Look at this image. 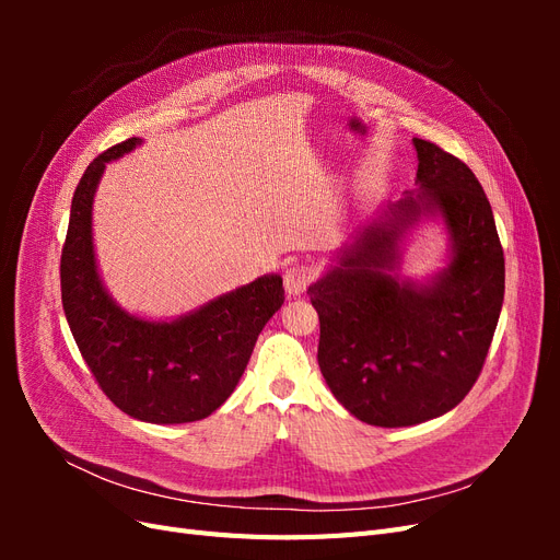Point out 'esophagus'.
<instances>
[{
	"instance_id": "1",
	"label": "esophagus",
	"mask_w": 560,
	"mask_h": 560,
	"mask_svg": "<svg viewBox=\"0 0 560 560\" xmlns=\"http://www.w3.org/2000/svg\"><path fill=\"white\" fill-rule=\"evenodd\" d=\"M313 280V270L308 266H290L284 270V292L290 296H301L308 290V284Z\"/></svg>"
}]
</instances>
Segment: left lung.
Here are the masks:
<instances>
[{
  "mask_svg": "<svg viewBox=\"0 0 560 560\" xmlns=\"http://www.w3.org/2000/svg\"><path fill=\"white\" fill-rule=\"evenodd\" d=\"M413 147L416 189L383 206L308 287L322 376L376 428L455 409L481 374L504 301V254L479 179L436 144ZM422 218L443 219L450 264L428 281L401 279L400 245Z\"/></svg>",
  "mask_w": 560,
  "mask_h": 560,
  "instance_id": "obj_1",
  "label": "left lung"
}]
</instances>
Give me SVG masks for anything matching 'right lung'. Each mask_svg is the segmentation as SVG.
<instances>
[{
  "label": "right lung",
  "instance_id": "right-lung-1",
  "mask_svg": "<svg viewBox=\"0 0 560 560\" xmlns=\"http://www.w3.org/2000/svg\"><path fill=\"white\" fill-rule=\"evenodd\" d=\"M138 144L130 138L107 149L77 186L60 259L62 308L81 358L118 409L154 425H179L208 418L231 397L284 290L282 278L268 273L173 319L118 306L97 270L93 198L107 163Z\"/></svg>",
  "mask_w": 560,
  "mask_h": 560
}]
</instances>
